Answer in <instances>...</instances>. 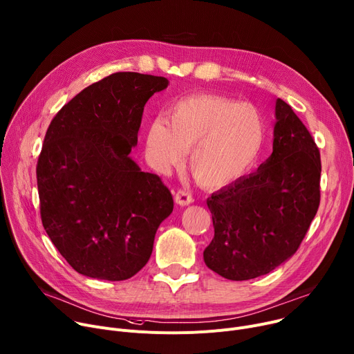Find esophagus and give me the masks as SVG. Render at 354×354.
Returning <instances> with one entry per match:
<instances>
[{"label":"esophagus","instance_id":"obj_1","mask_svg":"<svg viewBox=\"0 0 354 354\" xmlns=\"http://www.w3.org/2000/svg\"><path fill=\"white\" fill-rule=\"evenodd\" d=\"M175 202L179 205V206H187L190 205L192 202H194V198H192V194L189 190L186 189H179L176 194H175Z\"/></svg>","mask_w":354,"mask_h":354}]
</instances>
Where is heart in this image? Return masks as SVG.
<instances>
[{
    "label": "heart",
    "mask_w": 354,
    "mask_h": 354,
    "mask_svg": "<svg viewBox=\"0 0 354 354\" xmlns=\"http://www.w3.org/2000/svg\"><path fill=\"white\" fill-rule=\"evenodd\" d=\"M267 136L263 113L250 103L214 94L189 95L172 103L165 120L147 131L151 165L165 172L179 165L190 149L189 167L207 187H224L241 179L259 159Z\"/></svg>",
    "instance_id": "obj_1"
}]
</instances>
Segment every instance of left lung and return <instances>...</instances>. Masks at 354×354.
Here are the masks:
<instances>
[{
  "mask_svg": "<svg viewBox=\"0 0 354 354\" xmlns=\"http://www.w3.org/2000/svg\"><path fill=\"white\" fill-rule=\"evenodd\" d=\"M275 118L271 156L207 199L214 237L203 259L212 271L232 281L266 275L292 257L319 207V149L281 99Z\"/></svg>",
  "mask_w": 354,
  "mask_h": 354,
  "instance_id": "obj_1",
  "label": "left lung"
}]
</instances>
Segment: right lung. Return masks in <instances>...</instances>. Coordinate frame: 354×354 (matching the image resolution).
<instances>
[{
  "instance_id": "add662e5",
  "label": "right lung",
  "mask_w": 354,
  "mask_h": 354,
  "mask_svg": "<svg viewBox=\"0 0 354 354\" xmlns=\"http://www.w3.org/2000/svg\"><path fill=\"white\" fill-rule=\"evenodd\" d=\"M168 79L113 73L82 90L50 121L37 165L44 227L82 275L122 281L149 260L174 210L169 189L130 158L144 106Z\"/></svg>"
}]
</instances>
